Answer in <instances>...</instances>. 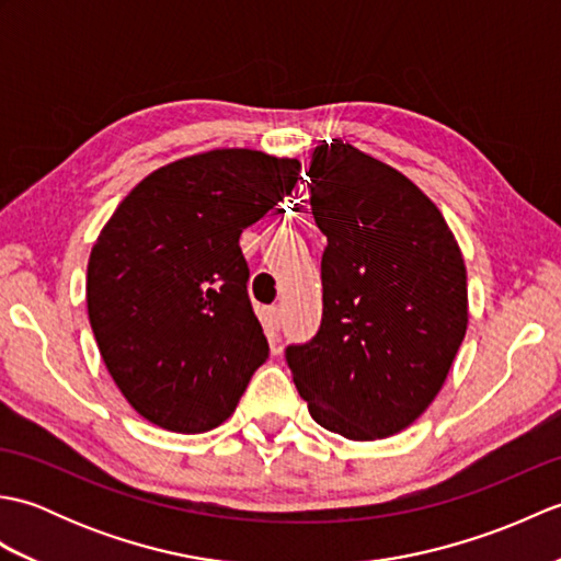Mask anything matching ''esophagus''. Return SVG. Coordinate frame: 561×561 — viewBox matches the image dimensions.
<instances>
[{"label":"esophagus","instance_id":"34e87169","mask_svg":"<svg viewBox=\"0 0 561 561\" xmlns=\"http://www.w3.org/2000/svg\"><path fill=\"white\" fill-rule=\"evenodd\" d=\"M262 323H265V330L270 332V337L277 335V330H279V308L277 306H267Z\"/></svg>","mask_w":561,"mask_h":561}]
</instances>
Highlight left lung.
I'll return each instance as SVG.
<instances>
[{
  "instance_id": "left-lung-1",
  "label": "left lung",
  "mask_w": 561,
  "mask_h": 561,
  "mask_svg": "<svg viewBox=\"0 0 561 561\" xmlns=\"http://www.w3.org/2000/svg\"><path fill=\"white\" fill-rule=\"evenodd\" d=\"M328 236L323 320L287 364L313 420L352 440L402 432L438 396L468 330V277L444 214L410 178L332 139L311 157Z\"/></svg>"
}]
</instances>
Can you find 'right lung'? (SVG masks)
Returning a JSON list of instances; mask_svg holds the SVG:
<instances>
[{
    "mask_svg": "<svg viewBox=\"0 0 561 561\" xmlns=\"http://www.w3.org/2000/svg\"><path fill=\"white\" fill-rule=\"evenodd\" d=\"M299 173L296 159L253 149L195 153L147 175L103 226L87 274L91 330L115 386L151 424L209 432L265 364L238 238Z\"/></svg>",
    "mask_w": 561,
    "mask_h": 561,
    "instance_id": "obj_1",
    "label": "right lung"
}]
</instances>
